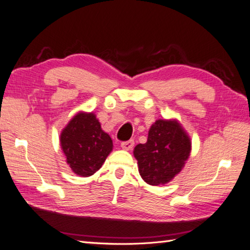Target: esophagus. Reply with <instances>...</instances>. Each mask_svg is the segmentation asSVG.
Returning <instances> with one entry per match:
<instances>
[{"mask_svg":"<svg viewBox=\"0 0 250 250\" xmlns=\"http://www.w3.org/2000/svg\"><path fill=\"white\" fill-rule=\"evenodd\" d=\"M134 140H129V141H125V142H122L121 143V147L125 149V151H129L132 147H134Z\"/></svg>","mask_w":250,"mask_h":250,"instance_id":"obj_1","label":"esophagus"}]
</instances>
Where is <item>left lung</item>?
I'll list each match as a JSON object with an SVG mask.
<instances>
[{
	"instance_id": "left-lung-1",
	"label": "left lung",
	"mask_w": 250,
	"mask_h": 250,
	"mask_svg": "<svg viewBox=\"0 0 250 250\" xmlns=\"http://www.w3.org/2000/svg\"><path fill=\"white\" fill-rule=\"evenodd\" d=\"M190 152V137L180 122L160 119L152 124L147 141L135 146L134 156L143 181L157 186L167 184L180 173Z\"/></svg>"
}]
</instances>
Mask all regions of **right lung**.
<instances>
[{
  "label": "right lung",
  "instance_id": "obj_1",
  "mask_svg": "<svg viewBox=\"0 0 250 250\" xmlns=\"http://www.w3.org/2000/svg\"><path fill=\"white\" fill-rule=\"evenodd\" d=\"M61 148L75 174L87 177L102 168L113 143L102 129L96 115L80 111L66 125L60 136Z\"/></svg>",
  "mask_w": 250,
  "mask_h": 250
}]
</instances>
